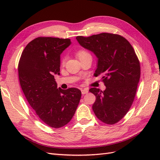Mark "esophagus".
I'll use <instances>...</instances> for the list:
<instances>
[{
    "mask_svg": "<svg viewBox=\"0 0 160 160\" xmlns=\"http://www.w3.org/2000/svg\"><path fill=\"white\" fill-rule=\"evenodd\" d=\"M89 92V89H81V93L83 95H85V94H87Z\"/></svg>",
    "mask_w": 160,
    "mask_h": 160,
    "instance_id": "esophagus-1",
    "label": "esophagus"
}]
</instances>
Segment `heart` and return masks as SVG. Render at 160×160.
Instances as JSON below:
<instances>
[{
    "mask_svg": "<svg viewBox=\"0 0 160 160\" xmlns=\"http://www.w3.org/2000/svg\"><path fill=\"white\" fill-rule=\"evenodd\" d=\"M90 55L89 53L84 49H80L76 52V56L79 58V60L81 59L82 58H83V57L88 56V55ZM65 62V57H62L61 59V64L64 65Z\"/></svg>",
    "mask_w": 160,
    "mask_h": 160,
    "instance_id": "heart-1",
    "label": "heart"
}]
</instances>
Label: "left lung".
Listing matches in <instances>:
<instances>
[{
    "instance_id": "1",
    "label": "left lung",
    "mask_w": 160,
    "mask_h": 160,
    "mask_svg": "<svg viewBox=\"0 0 160 160\" xmlns=\"http://www.w3.org/2000/svg\"><path fill=\"white\" fill-rule=\"evenodd\" d=\"M79 44L98 57L95 77L101 76L105 91L89 89L96 97L92 108L96 117L109 125L118 123L127 114L136 94L140 63L133 47L122 36L103 32L76 37Z\"/></svg>"
}]
</instances>
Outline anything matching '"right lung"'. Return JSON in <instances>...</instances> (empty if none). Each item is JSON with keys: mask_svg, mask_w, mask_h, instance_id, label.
<instances>
[{"mask_svg": "<svg viewBox=\"0 0 160 160\" xmlns=\"http://www.w3.org/2000/svg\"><path fill=\"white\" fill-rule=\"evenodd\" d=\"M70 45L69 38L37 37L28 43L18 62L19 81L26 99L38 117L53 128L70 122L81 97L79 89H57L54 78L60 74V55Z\"/></svg>", "mask_w": 160, "mask_h": 160, "instance_id": "add662e5", "label": "right lung"}]
</instances>
